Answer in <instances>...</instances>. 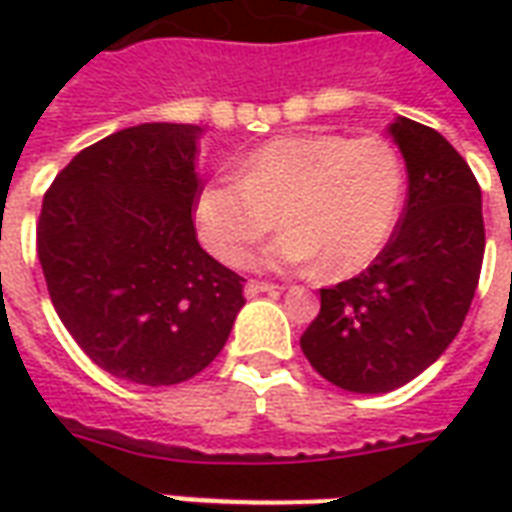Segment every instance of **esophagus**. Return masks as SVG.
Listing matches in <instances>:
<instances>
[{"label": "esophagus", "instance_id": "34e87169", "mask_svg": "<svg viewBox=\"0 0 512 512\" xmlns=\"http://www.w3.org/2000/svg\"><path fill=\"white\" fill-rule=\"evenodd\" d=\"M246 296L249 299H255L260 293H279V285H271V282H260V279H249L246 282Z\"/></svg>", "mask_w": 512, "mask_h": 512}]
</instances>
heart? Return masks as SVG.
Instances as JSON below:
<instances>
[{
    "label": "heart",
    "instance_id": "1",
    "mask_svg": "<svg viewBox=\"0 0 512 512\" xmlns=\"http://www.w3.org/2000/svg\"><path fill=\"white\" fill-rule=\"evenodd\" d=\"M406 194L397 147L378 134H293L235 161V178L208 180L194 200L202 244L222 263L241 260L277 222L288 224L260 266H318L348 277L389 241Z\"/></svg>",
    "mask_w": 512,
    "mask_h": 512
}]
</instances>
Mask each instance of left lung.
Returning <instances> with one entry per match:
<instances>
[{"label":"left lung","instance_id":"left-lung-1","mask_svg":"<svg viewBox=\"0 0 512 512\" xmlns=\"http://www.w3.org/2000/svg\"><path fill=\"white\" fill-rule=\"evenodd\" d=\"M406 158L403 216L381 255L321 290V312L301 351L348 392H392L439 359L472 307L485 252L480 183L433 128L397 117L389 126Z\"/></svg>","mask_w":512,"mask_h":512}]
</instances>
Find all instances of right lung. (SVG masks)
<instances>
[{
  "label": "right lung",
  "instance_id": "1",
  "mask_svg": "<svg viewBox=\"0 0 512 512\" xmlns=\"http://www.w3.org/2000/svg\"><path fill=\"white\" fill-rule=\"evenodd\" d=\"M200 126L142 123L84 147L38 219L51 304L95 365L134 384L189 381L219 356L244 277L197 241Z\"/></svg>",
  "mask_w": 512,
  "mask_h": 512
}]
</instances>
